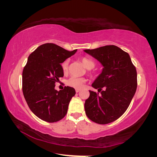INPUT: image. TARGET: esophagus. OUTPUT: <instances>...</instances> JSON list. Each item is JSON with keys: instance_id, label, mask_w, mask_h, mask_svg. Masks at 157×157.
<instances>
[{"instance_id": "esophagus-1", "label": "esophagus", "mask_w": 157, "mask_h": 157, "mask_svg": "<svg viewBox=\"0 0 157 157\" xmlns=\"http://www.w3.org/2000/svg\"><path fill=\"white\" fill-rule=\"evenodd\" d=\"M79 91H80V89H75V91H76V93H78Z\"/></svg>"}]
</instances>
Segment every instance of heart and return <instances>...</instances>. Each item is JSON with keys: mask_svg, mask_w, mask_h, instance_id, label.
I'll use <instances>...</instances> for the list:
<instances>
[{"mask_svg": "<svg viewBox=\"0 0 157 157\" xmlns=\"http://www.w3.org/2000/svg\"><path fill=\"white\" fill-rule=\"evenodd\" d=\"M81 62L87 69H91L95 66V63L94 60L87 57L81 58ZM68 66V61L65 60L62 63V69L63 73L67 72ZM86 82V79L83 78H75V77H71L67 80V84L68 86L73 87L75 89H81L83 86L84 84Z\"/></svg>", "mask_w": 157, "mask_h": 157, "instance_id": "b5f03b06", "label": "heart"}]
</instances>
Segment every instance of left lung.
Returning <instances> with one entry per match:
<instances>
[{
  "instance_id": "8db88e82",
  "label": "left lung",
  "mask_w": 157,
  "mask_h": 157,
  "mask_svg": "<svg viewBox=\"0 0 157 157\" xmlns=\"http://www.w3.org/2000/svg\"><path fill=\"white\" fill-rule=\"evenodd\" d=\"M84 51L103 66L102 73L91 85L100 95L89 91V98L85 101V112L95 123H110L125 112L136 93V67L128 53L113 45Z\"/></svg>"
}]
</instances>
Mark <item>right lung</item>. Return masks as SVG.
<instances>
[{"label": "right lung", "mask_w": 157, "mask_h": 157, "mask_svg": "<svg viewBox=\"0 0 157 157\" xmlns=\"http://www.w3.org/2000/svg\"><path fill=\"white\" fill-rule=\"evenodd\" d=\"M56 44L41 45L28 57L22 75V89L29 108L34 114L48 123L57 122L66 116L69 102L75 91L64 86L55 89V82L63 76L62 63L73 55Z\"/></svg>", "instance_id": "right-lung-1"}]
</instances>
